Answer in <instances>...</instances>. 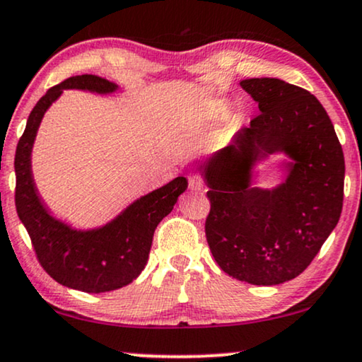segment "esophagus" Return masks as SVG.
Wrapping results in <instances>:
<instances>
[{
  "mask_svg": "<svg viewBox=\"0 0 362 362\" xmlns=\"http://www.w3.org/2000/svg\"><path fill=\"white\" fill-rule=\"evenodd\" d=\"M189 187L192 191H201L204 187V181L203 177L198 175H191L189 176Z\"/></svg>",
  "mask_w": 362,
  "mask_h": 362,
  "instance_id": "obj_1",
  "label": "esophagus"
}]
</instances>
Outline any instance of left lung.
Instances as JSON below:
<instances>
[{"instance_id":"obj_1","label":"left lung","mask_w":362,"mask_h":362,"mask_svg":"<svg viewBox=\"0 0 362 362\" xmlns=\"http://www.w3.org/2000/svg\"><path fill=\"white\" fill-rule=\"evenodd\" d=\"M259 115L201 166L211 211L206 239L224 273L256 286L294 279L336 228L344 196V154L321 103L276 78L239 83ZM271 153L279 181L254 185Z\"/></svg>"}]
</instances>
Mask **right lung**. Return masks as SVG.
<instances>
[{
  "instance_id": "right-lung-1",
  "label": "right lung",
  "mask_w": 362,
  "mask_h": 362,
  "mask_svg": "<svg viewBox=\"0 0 362 362\" xmlns=\"http://www.w3.org/2000/svg\"><path fill=\"white\" fill-rule=\"evenodd\" d=\"M66 89L110 96L119 91V84L96 74H81L48 89L36 103L16 148V211L37 259L51 278L83 293H107L133 283L144 269L154 229L175 208L177 198L186 191L187 180L177 176L139 196L101 226L74 228L56 218L37 191L31 156L46 111Z\"/></svg>"
}]
</instances>
